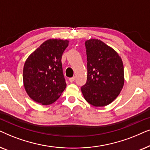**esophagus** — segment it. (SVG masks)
Masks as SVG:
<instances>
[{
  "label": "esophagus",
  "instance_id": "esophagus-1",
  "mask_svg": "<svg viewBox=\"0 0 150 150\" xmlns=\"http://www.w3.org/2000/svg\"><path fill=\"white\" fill-rule=\"evenodd\" d=\"M69 82H70V83H73V82L75 81V77L70 78V79H69Z\"/></svg>",
  "mask_w": 150,
  "mask_h": 150
}]
</instances>
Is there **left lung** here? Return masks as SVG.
Returning <instances> with one entry per match:
<instances>
[{"instance_id": "obj_1", "label": "left lung", "mask_w": 150, "mask_h": 150, "mask_svg": "<svg viewBox=\"0 0 150 150\" xmlns=\"http://www.w3.org/2000/svg\"><path fill=\"white\" fill-rule=\"evenodd\" d=\"M87 79L81 91L86 101L96 107L115 100L124 84V65L114 49L98 39L85 42Z\"/></svg>"}]
</instances>
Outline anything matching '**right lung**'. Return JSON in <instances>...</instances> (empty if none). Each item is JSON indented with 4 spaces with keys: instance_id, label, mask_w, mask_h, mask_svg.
Masks as SVG:
<instances>
[{
    "instance_id": "add662e5",
    "label": "right lung",
    "mask_w": 150,
    "mask_h": 150,
    "mask_svg": "<svg viewBox=\"0 0 150 150\" xmlns=\"http://www.w3.org/2000/svg\"><path fill=\"white\" fill-rule=\"evenodd\" d=\"M68 44V40H46L26 60L23 68L24 86L35 102L49 105L65 90L66 83L61 58Z\"/></svg>"
}]
</instances>
